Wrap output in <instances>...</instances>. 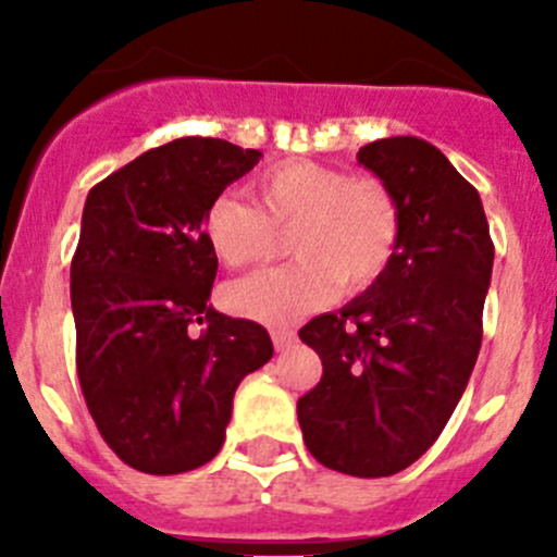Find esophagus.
I'll return each instance as SVG.
<instances>
[{
    "instance_id": "1",
    "label": "esophagus",
    "mask_w": 557,
    "mask_h": 557,
    "mask_svg": "<svg viewBox=\"0 0 557 557\" xmlns=\"http://www.w3.org/2000/svg\"><path fill=\"white\" fill-rule=\"evenodd\" d=\"M272 342H274V350H288V347L296 342V334L288 329H272Z\"/></svg>"
}]
</instances>
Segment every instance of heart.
Wrapping results in <instances>:
<instances>
[{"label":"heart","mask_w":557,"mask_h":557,"mask_svg":"<svg viewBox=\"0 0 557 557\" xmlns=\"http://www.w3.org/2000/svg\"><path fill=\"white\" fill-rule=\"evenodd\" d=\"M252 207L215 196L201 218L212 256L245 269L277 252V234L296 261L228 285L234 312L263 323H290L336 294L377 283L396 256L401 210L383 180L347 174L307 159L280 161L247 183Z\"/></svg>","instance_id":"obj_1"}]
</instances>
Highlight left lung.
<instances>
[{"instance_id": "1", "label": "left lung", "mask_w": 557, "mask_h": 557, "mask_svg": "<svg viewBox=\"0 0 557 557\" xmlns=\"http://www.w3.org/2000/svg\"><path fill=\"white\" fill-rule=\"evenodd\" d=\"M358 164L396 196L401 237L377 283L299 331L323 377L296 409L314 460L391 476L434 445L463 396L493 243L476 188L425 139H377L358 150Z\"/></svg>"}]
</instances>
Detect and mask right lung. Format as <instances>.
I'll use <instances>...</instances> for the list:
<instances>
[{"mask_svg": "<svg viewBox=\"0 0 557 557\" xmlns=\"http://www.w3.org/2000/svg\"><path fill=\"white\" fill-rule=\"evenodd\" d=\"M258 159L226 139L183 137L88 190L70 285L77 377L102 440L145 474L215 458L234 391L274 352L263 325L207 305L218 258L201 218Z\"/></svg>", "mask_w": 557, "mask_h": 557, "instance_id": "1", "label": "right lung"}]
</instances>
